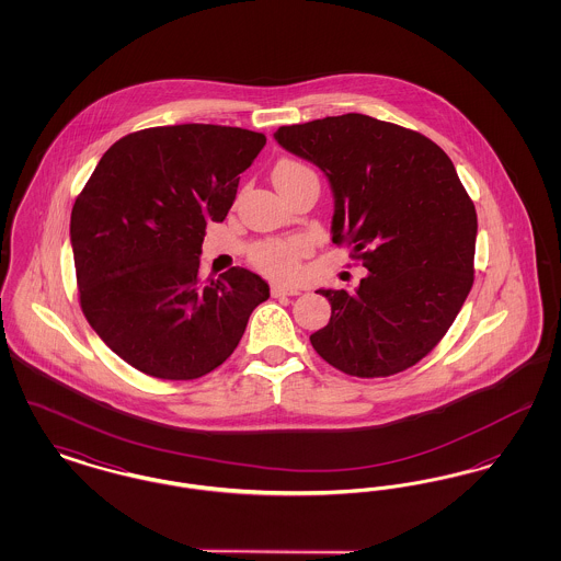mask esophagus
I'll list each match as a JSON object with an SVG mask.
<instances>
[{
    "label": "esophagus",
    "mask_w": 561,
    "mask_h": 561,
    "mask_svg": "<svg viewBox=\"0 0 561 561\" xmlns=\"http://www.w3.org/2000/svg\"><path fill=\"white\" fill-rule=\"evenodd\" d=\"M271 294L277 298V296H296V294H300V290H298V288H286V286L273 284V286H271Z\"/></svg>",
    "instance_id": "obj_1"
}]
</instances>
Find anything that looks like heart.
<instances>
[{"mask_svg":"<svg viewBox=\"0 0 561 561\" xmlns=\"http://www.w3.org/2000/svg\"><path fill=\"white\" fill-rule=\"evenodd\" d=\"M305 170L298 161H279L273 172H296ZM305 254V243L300 240L261 241L252 248L250 261L256 268L267 273L275 279L293 282L300 273V256Z\"/></svg>","mask_w":561,"mask_h":561,"instance_id":"1","label":"heart"}]
</instances>
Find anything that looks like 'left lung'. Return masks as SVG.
<instances>
[{
  "instance_id": "8db88e82",
  "label": "left lung",
  "mask_w": 561,
  "mask_h": 561,
  "mask_svg": "<svg viewBox=\"0 0 561 561\" xmlns=\"http://www.w3.org/2000/svg\"><path fill=\"white\" fill-rule=\"evenodd\" d=\"M275 140L325 174L332 241L368 275L320 290L328 325L311 345L341 373L376 378L421 362L473 286L478 214L454 163L427 136L362 113L282 126Z\"/></svg>"
}]
</instances>
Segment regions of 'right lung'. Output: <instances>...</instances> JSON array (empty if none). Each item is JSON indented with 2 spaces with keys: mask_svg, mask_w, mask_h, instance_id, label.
Listing matches in <instances>:
<instances>
[{
  "mask_svg": "<svg viewBox=\"0 0 561 561\" xmlns=\"http://www.w3.org/2000/svg\"><path fill=\"white\" fill-rule=\"evenodd\" d=\"M265 134L181 124L108 147L71 213L88 323L136 370L163 380L213 373L240 345L267 282L233 267L199 279L206 225L222 222Z\"/></svg>",
  "mask_w": 561,
  "mask_h": 561,
  "instance_id": "obj_1",
  "label": "right lung"
}]
</instances>
